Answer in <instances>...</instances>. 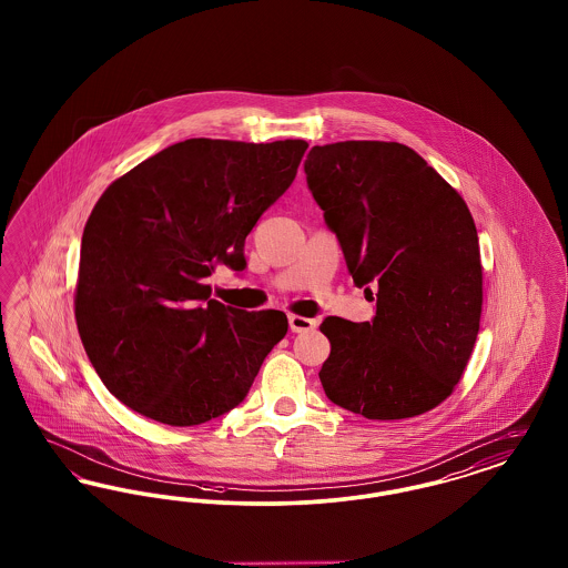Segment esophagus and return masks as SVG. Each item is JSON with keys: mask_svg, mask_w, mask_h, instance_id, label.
I'll return each mask as SVG.
<instances>
[{"mask_svg": "<svg viewBox=\"0 0 568 568\" xmlns=\"http://www.w3.org/2000/svg\"><path fill=\"white\" fill-rule=\"evenodd\" d=\"M317 322L315 320H308V317H302V315H290V329L302 334V332H311L315 329Z\"/></svg>", "mask_w": 568, "mask_h": 568, "instance_id": "34e87169", "label": "esophagus"}]
</instances>
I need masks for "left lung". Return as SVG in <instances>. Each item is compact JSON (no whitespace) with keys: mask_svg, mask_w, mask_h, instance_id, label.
I'll return each instance as SVG.
<instances>
[{"mask_svg":"<svg viewBox=\"0 0 568 568\" xmlns=\"http://www.w3.org/2000/svg\"><path fill=\"white\" fill-rule=\"evenodd\" d=\"M304 172L353 283L377 287L371 324L325 317L320 325L332 347L320 371L325 396L366 419L440 405L470 359L484 304L466 202L400 142L313 146Z\"/></svg>","mask_w":568,"mask_h":568,"instance_id":"obj_1","label":"left lung"}]
</instances>
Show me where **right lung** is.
Here are the masks:
<instances>
[{
  "label": "right lung",
  "mask_w": 568,
  "mask_h": 568,
  "mask_svg": "<svg viewBox=\"0 0 568 568\" xmlns=\"http://www.w3.org/2000/svg\"><path fill=\"white\" fill-rule=\"evenodd\" d=\"M306 149L190 138L102 193L82 232L74 313L95 373L123 405L185 428L243 403L287 317L225 306L204 278L219 264L244 271V239L294 183Z\"/></svg>",
  "instance_id": "1"
}]
</instances>
